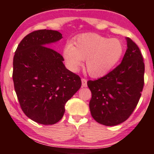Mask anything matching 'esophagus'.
I'll use <instances>...</instances> for the list:
<instances>
[{"mask_svg":"<svg viewBox=\"0 0 154 154\" xmlns=\"http://www.w3.org/2000/svg\"><path fill=\"white\" fill-rule=\"evenodd\" d=\"M81 80H82V87H84V88L87 87V86H88V85H87V79H85V78H82V79H81Z\"/></svg>","mask_w":154,"mask_h":154,"instance_id":"esophagus-1","label":"esophagus"}]
</instances>
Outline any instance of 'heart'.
<instances>
[{"mask_svg":"<svg viewBox=\"0 0 154 154\" xmlns=\"http://www.w3.org/2000/svg\"><path fill=\"white\" fill-rule=\"evenodd\" d=\"M124 49L121 40L92 33L79 36L74 40L73 45L66 44L63 56L69 68L75 72L86 60L89 75L98 78L106 75L116 66Z\"/></svg>","mask_w":154,"mask_h":154,"instance_id":"heart-1","label":"heart"}]
</instances>
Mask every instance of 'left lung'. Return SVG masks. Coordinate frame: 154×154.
I'll return each mask as SVG.
<instances>
[{
    "label": "left lung",
    "instance_id": "1",
    "mask_svg": "<svg viewBox=\"0 0 154 154\" xmlns=\"http://www.w3.org/2000/svg\"><path fill=\"white\" fill-rule=\"evenodd\" d=\"M127 51L118 66L104 77L89 80V106L97 122L115 126L124 122L138 103L144 85L145 66L137 45L126 38Z\"/></svg>",
    "mask_w": 154,
    "mask_h": 154
}]
</instances>
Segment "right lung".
I'll return each mask as SVG.
<instances>
[{"instance_id":"right-lung-1","label":"right lung","mask_w":154,"mask_h":154,"mask_svg":"<svg viewBox=\"0 0 154 154\" xmlns=\"http://www.w3.org/2000/svg\"><path fill=\"white\" fill-rule=\"evenodd\" d=\"M59 32L40 29L19 44L13 61V80L21 108L35 122L54 125L65 104L80 88V77L68 70L61 54L46 47L62 38Z\"/></svg>"}]
</instances>
